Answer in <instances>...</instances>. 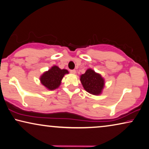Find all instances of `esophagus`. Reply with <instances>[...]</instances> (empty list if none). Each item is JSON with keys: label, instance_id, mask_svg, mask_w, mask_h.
Segmentation results:
<instances>
[{"label": "esophagus", "instance_id": "esophagus-1", "mask_svg": "<svg viewBox=\"0 0 149 149\" xmlns=\"http://www.w3.org/2000/svg\"><path fill=\"white\" fill-rule=\"evenodd\" d=\"M70 73H71V74H76V71H75V70H70Z\"/></svg>", "mask_w": 149, "mask_h": 149}]
</instances>
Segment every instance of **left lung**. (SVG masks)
Masks as SVG:
<instances>
[{
    "instance_id": "1",
    "label": "left lung",
    "mask_w": 149,
    "mask_h": 149,
    "mask_svg": "<svg viewBox=\"0 0 149 149\" xmlns=\"http://www.w3.org/2000/svg\"><path fill=\"white\" fill-rule=\"evenodd\" d=\"M80 81L86 92L96 96L101 94L104 87V79L92 69H88L81 75Z\"/></svg>"
}]
</instances>
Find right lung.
Listing matches in <instances>:
<instances>
[{"label": "right lung", "instance_id": "1", "mask_svg": "<svg viewBox=\"0 0 149 149\" xmlns=\"http://www.w3.org/2000/svg\"><path fill=\"white\" fill-rule=\"evenodd\" d=\"M68 74L69 72L67 70H61L59 67L54 65L41 75L40 81L48 90H53L59 88L63 76Z\"/></svg>", "mask_w": 149, "mask_h": 149}]
</instances>
